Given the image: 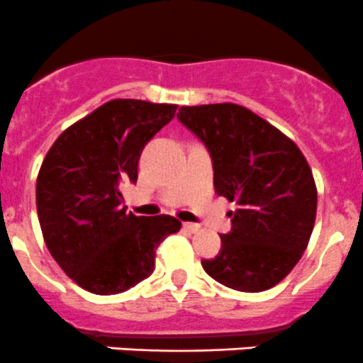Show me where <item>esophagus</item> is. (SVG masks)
<instances>
[{
  "mask_svg": "<svg viewBox=\"0 0 363 363\" xmlns=\"http://www.w3.org/2000/svg\"><path fill=\"white\" fill-rule=\"evenodd\" d=\"M183 229H186L189 233H197L201 229V225L192 224V222H185V224H183Z\"/></svg>",
  "mask_w": 363,
  "mask_h": 363,
  "instance_id": "34e87169",
  "label": "esophagus"
}]
</instances>
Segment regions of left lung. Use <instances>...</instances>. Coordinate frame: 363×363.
I'll return each instance as SVG.
<instances>
[{
    "mask_svg": "<svg viewBox=\"0 0 363 363\" xmlns=\"http://www.w3.org/2000/svg\"><path fill=\"white\" fill-rule=\"evenodd\" d=\"M177 118L204 146L218 196L238 204L222 249L204 272L236 291L274 288L307 249L318 206L312 171L298 146L247 107H180Z\"/></svg>",
    "mask_w": 363,
    "mask_h": 363,
    "instance_id": "left-lung-1",
    "label": "left lung"
}]
</instances>
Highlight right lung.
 <instances>
[{
	"mask_svg": "<svg viewBox=\"0 0 363 363\" xmlns=\"http://www.w3.org/2000/svg\"><path fill=\"white\" fill-rule=\"evenodd\" d=\"M177 106L118 99L68 127L37 178V211L61 270L95 295H118L153 274L155 249L182 222L127 213L120 185L138 182L150 139Z\"/></svg>",
	"mask_w": 363,
	"mask_h": 363,
	"instance_id": "1",
	"label": "right lung"
}]
</instances>
